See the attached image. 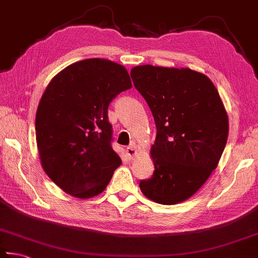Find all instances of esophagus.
I'll return each mask as SVG.
<instances>
[{"mask_svg": "<svg viewBox=\"0 0 258 258\" xmlns=\"http://www.w3.org/2000/svg\"><path fill=\"white\" fill-rule=\"evenodd\" d=\"M126 154H127L128 157H134V154H135V147L134 145H130V147H127L126 148Z\"/></svg>", "mask_w": 258, "mask_h": 258, "instance_id": "1", "label": "esophagus"}]
</instances>
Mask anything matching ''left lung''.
<instances>
[{"instance_id": "8db88e82", "label": "left lung", "mask_w": 258, "mask_h": 258, "mask_svg": "<svg viewBox=\"0 0 258 258\" xmlns=\"http://www.w3.org/2000/svg\"><path fill=\"white\" fill-rule=\"evenodd\" d=\"M157 127L153 175L140 188L172 205L194 195L218 166L228 139V116L210 79L189 69L141 65L131 71Z\"/></svg>"}]
</instances>
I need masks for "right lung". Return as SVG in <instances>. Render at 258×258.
<instances>
[{"mask_svg":"<svg viewBox=\"0 0 258 258\" xmlns=\"http://www.w3.org/2000/svg\"><path fill=\"white\" fill-rule=\"evenodd\" d=\"M132 88L124 67L88 58L51 79L36 114V140L44 170L65 193L100 194L121 160L113 148L108 106Z\"/></svg>","mask_w":258,"mask_h":258,"instance_id":"obj_1","label":"right lung"}]
</instances>
